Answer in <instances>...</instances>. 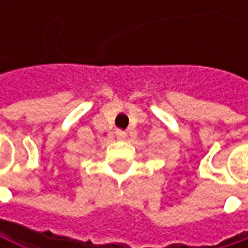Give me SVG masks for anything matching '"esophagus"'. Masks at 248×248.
I'll return each instance as SVG.
<instances>
[{
  "instance_id": "34e87169",
  "label": "esophagus",
  "mask_w": 248,
  "mask_h": 248,
  "mask_svg": "<svg viewBox=\"0 0 248 248\" xmlns=\"http://www.w3.org/2000/svg\"><path fill=\"white\" fill-rule=\"evenodd\" d=\"M116 138L121 139V140H124V138H126V132H124V130H116Z\"/></svg>"
}]
</instances>
